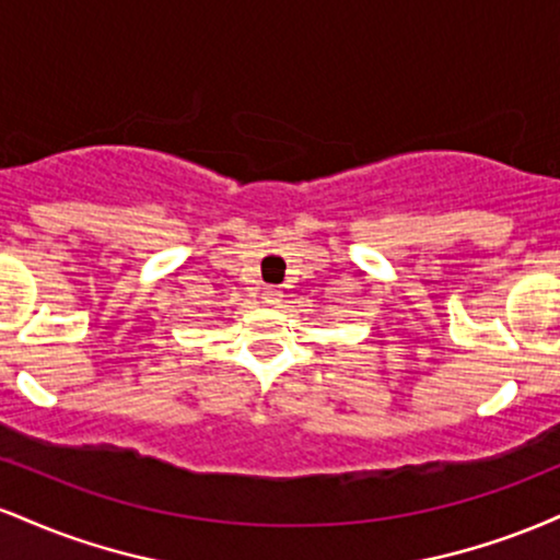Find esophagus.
Segmentation results:
<instances>
[{"label":"esophagus","instance_id":"34e87169","mask_svg":"<svg viewBox=\"0 0 560 560\" xmlns=\"http://www.w3.org/2000/svg\"><path fill=\"white\" fill-rule=\"evenodd\" d=\"M262 300H266L268 305H279V302H281V292H279V289H268V292L262 294Z\"/></svg>","mask_w":560,"mask_h":560}]
</instances>
